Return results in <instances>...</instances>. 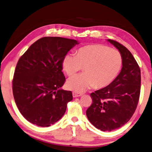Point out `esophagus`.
<instances>
[{
  "label": "esophagus",
  "mask_w": 152,
  "mask_h": 152,
  "mask_svg": "<svg viewBox=\"0 0 152 152\" xmlns=\"http://www.w3.org/2000/svg\"><path fill=\"white\" fill-rule=\"evenodd\" d=\"M72 95H73L74 97H80V96H81V95H83V93L73 92V93H72Z\"/></svg>",
  "instance_id": "esophagus-1"
}]
</instances>
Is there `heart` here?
<instances>
[{
  "label": "heart",
  "mask_w": 152,
  "mask_h": 152,
  "mask_svg": "<svg viewBox=\"0 0 152 152\" xmlns=\"http://www.w3.org/2000/svg\"><path fill=\"white\" fill-rule=\"evenodd\" d=\"M122 57L117 50L106 46L93 44L81 47L76 55H67L62 61L64 71L71 76L84 67L85 73L69 79L67 87L82 93L95 86L102 88L110 85L118 74L122 66Z\"/></svg>",
  "instance_id": "obj_1"
}]
</instances>
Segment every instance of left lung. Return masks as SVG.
Listing matches in <instances>:
<instances>
[{
    "mask_svg": "<svg viewBox=\"0 0 152 152\" xmlns=\"http://www.w3.org/2000/svg\"><path fill=\"white\" fill-rule=\"evenodd\" d=\"M107 40L121 54V72L106 87L91 93L93 103L86 112L91 123L102 131H112L129 121L135 112L141 91L140 67L133 55L118 42Z\"/></svg>",
    "mask_w": 152,
    "mask_h": 152,
    "instance_id": "8db88e82",
    "label": "left lung"
}]
</instances>
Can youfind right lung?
Listing matches in <instances>:
<instances>
[{
  "instance_id": "right-lung-1",
  "label": "right lung",
  "mask_w": 152,
  "mask_h": 152,
  "mask_svg": "<svg viewBox=\"0 0 152 152\" xmlns=\"http://www.w3.org/2000/svg\"><path fill=\"white\" fill-rule=\"evenodd\" d=\"M78 44L76 40L43 37L24 53L13 78L14 99L23 116L39 126H49L63 116L72 93L60 88L66 81L62 61Z\"/></svg>"
}]
</instances>
